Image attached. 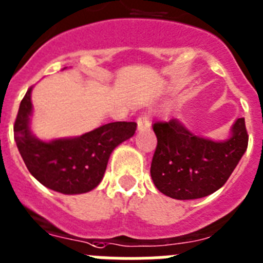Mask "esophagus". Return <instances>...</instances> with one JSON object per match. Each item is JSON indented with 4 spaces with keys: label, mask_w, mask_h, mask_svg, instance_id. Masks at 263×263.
Wrapping results in <instances>:
<instances>
[{
    "label": "esophagus",
    "mask_w": 263,
    "mask_h": 263,
    "mask_svg": "<svg viewBox=\"0 0 263 263\" xmlns=\"http://www.w3.org/2000/svg\"><path fill=\"white\" fill-rule=\"evenodd\" d=\"M137 127L139 129H144V128H148L151 126V122H149V118L146 115H140V117L137 118Z\"/></svg>",
    "instance_id": "1"
}]
</instances>
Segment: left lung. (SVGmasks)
I'll return each instance as SVG.
<instances>
[{"mask_svg": "<svg viewBox=\"0 0 263 263\" xmlns=\"http://www.w3.org/2000/svg\"><path fill=\"white\" fill-rule=\"evenodd\" d=\"M153 131L157 146L151 177L161 193L179 200L198 199L219 190L247 152L249 140L243 118L236 120L231 137L224 141L196 136L176 118L156 122Z\"/></svg>", "mask_w": 263, "mask_h": 263, "instance_id": "left-lung-1", "label": "left lung"}]
</instances>
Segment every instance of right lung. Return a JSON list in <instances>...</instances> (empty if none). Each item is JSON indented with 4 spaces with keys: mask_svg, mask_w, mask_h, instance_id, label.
Masks as SVG:
<instances>
[{
    "mask_svg": "<svg viewBox=\"0 0 263 263\" xmlns=\"http://www.w3.org/2000/svg\"><path fill=\"white\" fill-rule=\"evenodd\" d=\"M30 87L20 105L14 140L28 172L46 187L67 195L93 190L102 181L111 152L136 131L135 122L107 123L77 137L39 140L30 129Z\"/></svg>",
    "mask_w": 263,
    "mask_h": 263,
    "instance_id": "1",
    "label": "right lung"
}]
</instances>
